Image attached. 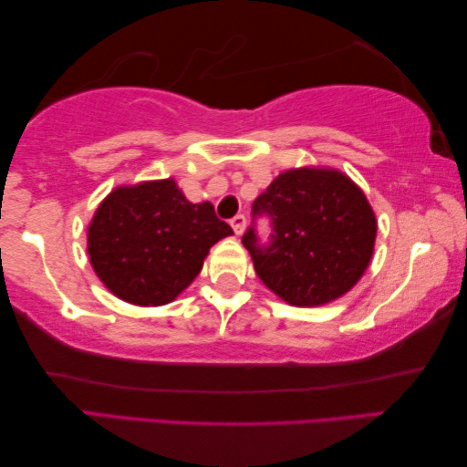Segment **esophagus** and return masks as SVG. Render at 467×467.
<instances>
[{
    "label": "esophagus",
    "instance_id": "esophagus-1",
    "mask_svg": "<svg viewBox=\"0 0 467 467\" xmlns=\"http://www.w3.org/2000/svg\"><path fill=\"white\" fill-rule=\"evenodd\" d=\"M229 223H232L235 235H242V234H244V227H246V217H244V215H235L232 221H229Z\"/></svg>",
    "mask_w": 467,
    "mask_h": 467
}]
</instances>
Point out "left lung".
Returning a JSON list of instances; mask_svg holds the SVG:
<instances>
[{
	"label": "left lung",
	"instance_id": "left-lung-1",
	"mask_svg": "<svg viewBox=\"0 0 467 467\" xmlns=\"http://www.w3.org/2000/svg\"><path fill=\"white\" fill-rule=\"evenodd\" d=\"M273 234L261 244L254 225L242 244L263 284L292 306L341 297L370 265L377 219L360 188L335 170L302 167L279 173L252 202Z\"/></svg>",
	"mask_w": 467,
	"mask_h": 467
}]
</instances>
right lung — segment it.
Masks as SVG:
<instances>
[{
  "mask_svg": "<svg viewBox=\"0 0 467 467\" xmlns=\"http://www.w3.org/2000/svg\"><path fill=\"white\" fill-rule=\"evenodd\" d=\"M232 234L211 202L186 201L175 180L142 182L116 188L99 204L88 256L119 300L163 306L192 284L211 246Z\"/></svg>",
  "mask_w": 467,
  "mask_h": 467,
  "instance_id": "add662e5",
  "label": "right lung"
}]
</instances>
